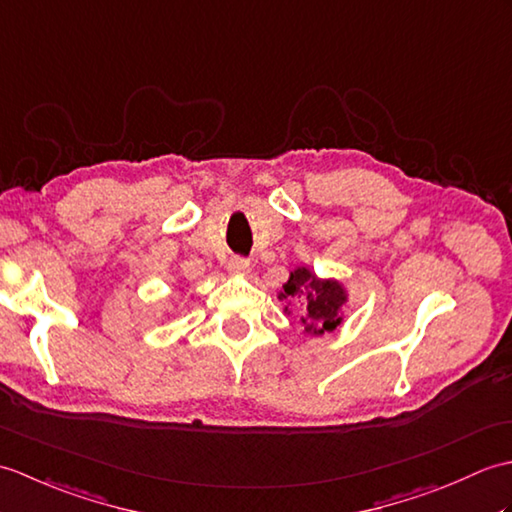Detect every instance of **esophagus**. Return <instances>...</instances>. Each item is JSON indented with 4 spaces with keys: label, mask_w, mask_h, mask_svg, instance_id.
Listing matches in <instances>:
<instances>
[{
    "label": "esophagus",
    "mask_w": 512,
    "mask_h": 512,
    "mask_svg": "<svg viewBox=\"0 0 512 512\" xmlns=\"http://www.w3.org/2000/svg\"><path fill=\"white\" fill-rule=\"evenodd\" d=\"M248 268H250V262L242 255H233L228 259V270H231V273H246Z\"/></svg>",
    "instance_id": "34e87169"
}]
</instances>
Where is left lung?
<instances>
[{
	"label": "left lung",
	"mask_w": 512,
	"mask_h": 512,
	"mask_svg": "<svg viewBox=\"0 0 512 512\" xmlns=\"http://www.w3.org/2000/svg\"><path fill=\"white\" fill-rule=\"evenodd\" d=\"M281 297L301 299L303 310H306V319H303L306 332H332L341 323L339 308L345 303L343 288L336 281L317 279L308 268H297L295 273H290Z\"/></svg>",
	"instance_id": "8db88e82"
}]
</instances>
